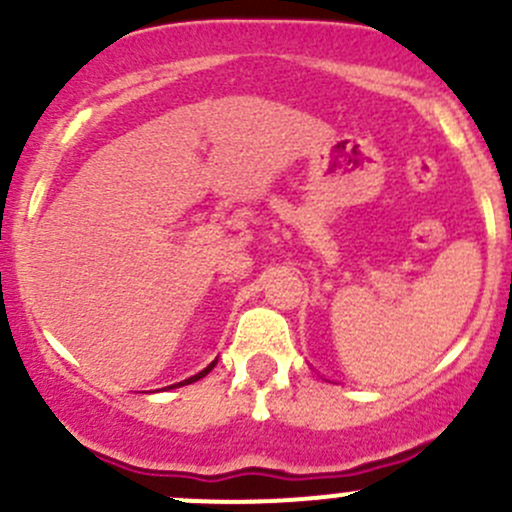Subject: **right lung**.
<instances>
[{
	"label": "right lung",
	"instance_id": "right-lung-1",
	"mask_svg": "<svg viewBox=\"0 0 512 512\" xmlns=\"http://www.w3.org/2000/svg\"><path fill=\"white\" fill-rule=\"evenodd\" d=\"M210 371V366L205 371H200V374H195V376H190V379H185V381H180V384H175V386H185V384H193V381H198V379H203L205 374H208ZM170 389H173V386H170Z\"/></svg>",
	"mask_w": 512,
	"mask_h": 512
}]
</instances>
